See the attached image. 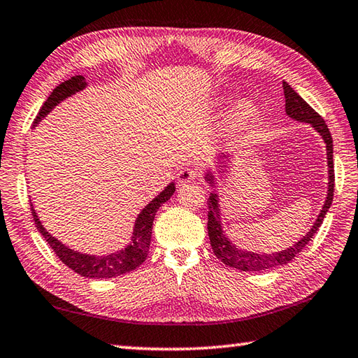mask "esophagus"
<instances>
[{"label": "esophagus", "mask_w": 358, "mask_h": 358, "mask_svg": "<svg viewBox=\"0 0 358 358\" xmlns=\"http://www.w3.org/2000/svg\"><path fill=\"white\" fill-rule=\"evenodd\" d=\"M199 171L197 169H192V167H186V169H181L177 173V180L180 185H186V183H191V181L197 180L199 178Z\"/></svg>", "instance_id": "1"}]
</instances>
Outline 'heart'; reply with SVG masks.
<instances>
[{
  "label": "heart",
  "mask_w": 358,
  "mask_h": 358,
  "mask_svg": "<svg viewBox=\"0 0 358 358\" xmlns=\"http://www.w3.org/2000/svg\"><path fill=\"white\" fill-rule=\"evenodd\" d=\"M248 117H250V108L245 107V105H242V107H239L234 111V122L236 124L247 122Z\"/></svg>",
  "instance_id": "obj_1"
}]
</instances>
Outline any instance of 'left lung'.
<instances>
[{
	"label": "left lung",
	"mask_w": 358,
	"mask_h": 358,
	"mask_svg": "<svg viewBox=\"0 0 358 358\" xmlns=\"http://www.w3.org/2000/svg\"><path fill=\"white\" fill-rule=\"evenodd\" d=\"M284 87V96H285V113L289 115L292 119L299 122H307L310 124L312 127L317 130L321 136H323L326 143V150H327V166H329V187H327V197L324 201V206L321 209L317 222L313 223L309 233H307L303 239L292 245L290 248L278 251V253L267 255V253H253V251H245L236 248V245L231 243L225 234L222 231L220 225V209H219V199H217V194H209L208 199V234L209 241H211V247L214 250V255L220 259V261L228 265V267H233L242 271H262V270H270L276 268L279 265H285L290 261L295 259V256L304 250L307 243L312 241V237L317 233L318 228L323 223L326 213L332 205L334 200V183H335V173H334V144H332V136L331 131H329L324 119L321 117L317 111H315L309 103H307L303 97H301L295 90H293L289 83L282 82ZM206 181L209 185H214V177L211 172L206 173Z\"/></svg>",
	"instance_id": "left-lung-1"
}]
</instances>
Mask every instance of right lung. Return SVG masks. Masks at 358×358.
Here are the masks:
<instances>
[{
	"label": "right lung",
	"instance_id": "obj_1",
	"mask_svg": "<svg viewBox=\"0 0 358 358\" xmlns=\"http://www.w3.org/2000/svg\"><path fill=\"white\" fill-rule=\"evenodd\" d=\"M85 87H87V82L83 76H74L71 79L60 83L59 87H55L52 93L49 94V97L45 101V103L41 105L38 115L34 121V127L55 107V105L60 103L63 99H66V97L77 93V91H80ZM173 192H175V185L171 183L163 192L158 195V197L153 199L149 205L139 213L138 219L135 222V228H133L131 243L127 245L124 250L117 251V253H111L107 256L82 255L79 251H74L71 248L65 247V245L49 234L45 229V227L41 225V222L38 220V215L35 213L32 205H31V209H32L35 227H37L41 236L45 237V241L49 243V247L54 250L55 256H57L68 268H71L73 271L79 273L80 276H85V278H94V279L115 278L138 268L139 265L145 261L147 255H149L153 219H155V214L159 209V206L163 205L164 201L169 200L173 195Z\"/></svg>",
	"mask_w": 358,
	"mask_h": 358
}]
</instances>
